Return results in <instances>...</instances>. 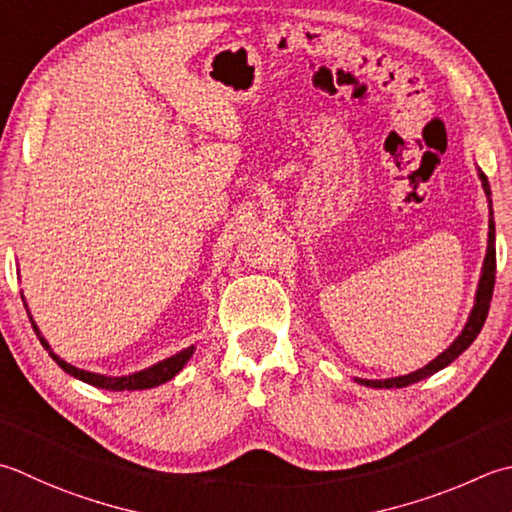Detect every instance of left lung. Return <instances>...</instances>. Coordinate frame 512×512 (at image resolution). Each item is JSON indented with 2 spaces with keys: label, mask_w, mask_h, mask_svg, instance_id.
<instances>
[{
  "label": "left lung",
  "mask_w": 512,
  "mask_h": 512,
  "mask_svg": "<svg viewBox=\"0 0 512 512\" xmlns=\"http://www.w3.org/2000/svg\"><path fill=\"white\" fill-rule=\"evenodd\" d=\"M477 175L482 179L484 193L488 199V208H490V219H488V248H486V257H484V266H482V277H479L477 284V293H475V306L470 310L468 322L464 326L462 333L457 335V339L450 344L444 353H439L433 362H428L424 368L415 370V373H408L402 377H388V379H359L355 377L357 384L370 386V388H404L410 384L422 382V379L435 375L437 370L446 368L448 364H453L455 359L464 353V350L475 342V337L482 330L486 317H488V308H490V299H493V288H495V268H497V257H495V222H493V199H490V184L488 177L477 168Z\"/></svg>",
  "instance_id": "1"
}]
</instances>
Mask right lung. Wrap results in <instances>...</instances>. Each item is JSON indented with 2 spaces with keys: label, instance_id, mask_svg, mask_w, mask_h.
Returning a JSON list of instances; mask_svg holds the SVG:
<instances>
[{
  "label": "right lung",
  "instance_id": "1",
  "mask_svg": "<svg viewBox=\"0 0 512 512\" xmlns=\"http://www.w3.org/2000/svg\"><path fill=\"white\" fill-rule=\"evenodd\" d=\"M24 299V295H22ZM26 306V302H24ZM26 313H30L28 306H26ZM30 317V315H28ZM30 324H33L35 333L39 337V342H42V346L48 350V355L55 359V364L64 370V373H68L70 377L75 379H82L84 384H90V386H97V388H104V390H115V393H119V390H146V388H155V386H162L166 382H170L179 370H182L186 366V362L190 357H193L195 353V346H188L184 350H179V353H175L173 357H166L162 359V362H157L153 366H148L144 370H137V373H130V375H122V377H110V375H99V373H90V370H82L77 368L73 364L64 362L62 357L53 353V348H50V344L44 339L42 330L37 328L35 319L30 317Z\"/></svg>",
  "mask_w": 512,
  "mask_h": 512
}]
</instances>
